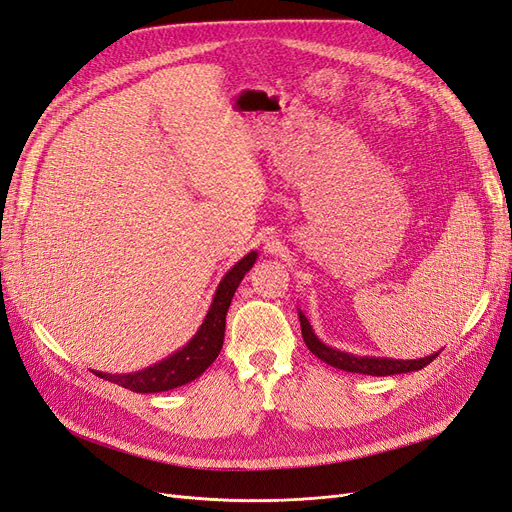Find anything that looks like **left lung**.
<instances>
[{
  "label": "left lung",
  "instance_id": "8db88e82",
  "mask_svg": "<svg viewBox=\"0 0 512 512\" xmlns=\"http://www.w3.org/2000/svg\"><path fill=\"white\" fill-rule=\"evenodd\" d=\"M299 320H301V333H303V342L305 346L316 354L320 361H324L331 367L352 371V374H367V376H393V374H408V371H418L425 365H429L436 354H429L425 359H414V361H397V359H384V356H356L350 352L335 350L327 344H322L316 337L312 324L305 318V314L299 309Z\"/></svg>",
  "mask_w": 512,
  "mask_h": 512
}]
</instances>
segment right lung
Returning a JSON list of instances; mask_svg holds the SVG:
<instances>
[{
	"label": "right lung",
	"mask_w": 512,
	"mask_h": 512,
	"mask_svg": "<svg viewBox=\"0 0 512 512\" xmlns=\"http://www.w3.org/2000/svg\"><path fill=\"white\" fill-rule=\"evenodd\" d=\"M256 256H258L256 252L243 256L237 265L224 275V280L220 282L218 290H215L213 303L209 307L203 324H200L196 335L183 348L166 356L164 361L156 365L134 371V374L119 376V374H102V371H94V374L98 378L115 382L123 386V389H130L134 393H162L196 380L215 359H218L224 344L226 312L230 307V301L235 297V290L239 288L243 275L254 267Z\"/></svg>",
	"instance_id": "right-lung-1"
}]
</instances>
